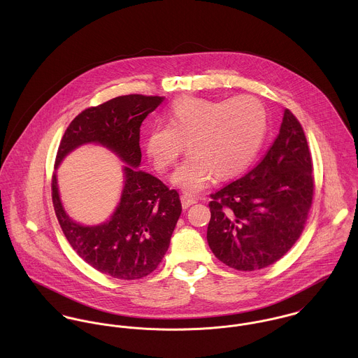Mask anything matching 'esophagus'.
I'll use <instances>...</instances> for the list:
<instances>
[{
    "label": "esophagus",
    "instance_id": "esophagus-1",
    "mask_svg": "<svg viewBox=\"0 0 358 358\" xmlns=\"http://www.w3.org/2000/svg\"><path fill=\"white\" fill-rule=\"evenodd\" d=\"M180 201H182V206H183L185 209L189 208L190 205L197 203V200L193 199V197H190V196H182V197H180Z\"/></svg>",
    "mask_w": 358,
    "mask_h": 358
}]
</instances>
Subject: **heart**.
I'll return each instance as SVG.
<instances>
[{"label":"heart","mask_w":358,"mask_h":358,"mask_svg":"<svg viewBox=\"0 0 358 358\" xmlns=\"http://www.w3.org/2000/svg\"><path fill=\"white\" fill-rule=\"evenodd\" d=\"M168 125H154L145 135V150L154 168L165 172L186 149L189 155L172 175L187 194L241 173L256 157L267 132V113L254 96L206 99L185 96L172 103Z\"/></svg>","instance_id":"1"}]
</instances>
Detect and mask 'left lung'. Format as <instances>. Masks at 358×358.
Here are the masks:
<instances>
[{"mask_svg": "<svg viewBox=\"0 0 358 358\" xmlns=\"http://www.w3.org/2000/svg\"><path fill=\"white\" fill-rule=\"evenodd\" d=\"M313 162L301 122L284 110L280 134L243 178L210 194L208 245L241 271L267 267L301 237L313 201Z\"/></svg>", "mask_w": 358, "mask_h": 358, "instance_id": "8db88e82", "label": "left lung"}]
</instances>
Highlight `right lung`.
I'll list each match as a JSON object with an SVG mask.
<instances>
[{
  "label": "right lung",
  "instance_id": "add662e5",
  "mask_svg": "<svg viewBox=\"0 0 358 358\" xmlns=\"http://www.w3.org/2000/svg\"><path fill=\"white\" fill-rule=\"evenodd\" d=\"M162 96L125 95L85 108L67 127L56 154L55 168L77 148L96 143L125 165L121 199L103 223L85 226L64 210L57 175L52 176V203L59 224L73 250L94 268L120 280L146 277L168 251L182 204L176 190L141 171V125Z\"/></svg>",
  "mask_w": 358,
  "mask_h": 358
}]
</instances>
